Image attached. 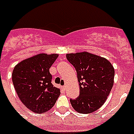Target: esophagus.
Segmentation results:
<instances>
[{
  "label": "esophagus",
  "mask_w": 134,
  "mask_h": 134,
  "mask_svg": "<svg viewBox=\"0 0 134 134\" xmlns=\"http://www.w3.org/2000/svg\"><path fill=\"white\" fill-rule=\"evenodd\" d=\"M62 89H63V90H65V86H62Z\"/></svg>",
  "instance_id": "esophagus-1"
}]
</instances>
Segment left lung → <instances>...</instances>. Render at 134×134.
<instances>
[{"label":"left lung","mask_w":134,"mask_h":134,"mask_svg":"<svg viewBox=\"0 0 134 134\" xmlns=\"http://www.w3.org/2000/svg\"><path fill=\"white\" fill-rule=\"evenodd\" d=\"M66 58L76 69L80 85V95L70 99L77 113L88 114L104 104L114 83L115 70L104 57L90 52L66 54Z\"/></svg>","instance_id":"1"}]
</instances>
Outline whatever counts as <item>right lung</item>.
I'll return each mask as SVG.
<instances>
[{"label":"right lung","instance_id":"add662e5","mask_svg":"<svg viewBox=\"0 0 134 134\" xmlns=\"http://www.w3.org/2000/svg\"><path fill=\"white\" fill-rule=\"evenodd\" d=\"M57 54L41 53L19 62L12 74L13 85L19 99L30 110L42 113L51 110L60 95L51 83L49 69Z\"/></svg>","mask_w":134,"mask_h":134}]
</instances>
